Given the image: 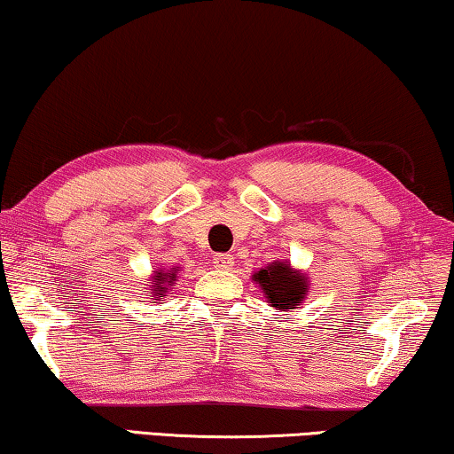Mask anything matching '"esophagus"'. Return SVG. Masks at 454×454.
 Instances as JSON below:
<instances>
[{
    "label": "esophagus",
    "instance_id": "34e87169",
    "mask_svg": "<svg viewBox=\"0 0 454 454\" xmlns=\"http://www.w3.org/2000/svg\"><path fill=\"white\" fill-rule=\"evenodd\" d=\"M214 267H218V270H224V271L232 270V267H234V257H232V254H228V253L215 254V257H214Z\"/></svg>",
    "mask_w": 454,
    "mask_h": 454
}]
</instances>
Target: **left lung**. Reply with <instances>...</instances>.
<instances>
[{
    "mask_svg": "<svg viewBox=\"0 0 454 454\" xmlns=\"http://www.w3.org/2000/svg\"><path fill=\"white\" fill-rule=\"evenodd\" d=\"M253 279L261 286L267 302L276 310L300 309V302L309 294L306 276L292 270L288 261H276V263L263 267L254 273Z\"/></svg>",
    "mask_w": 454,
    "mask_h": 454,
    "instance_id": "left-lung-1",
    "label": "left lung"
}]
</instances>
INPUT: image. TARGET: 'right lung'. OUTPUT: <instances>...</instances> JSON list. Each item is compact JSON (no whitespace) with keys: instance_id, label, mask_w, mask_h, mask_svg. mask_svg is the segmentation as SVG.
Masks as SVG:
<instances>
[{"instance_id":"add662e5","label":"right lung","mask_w":454,"mask_h":454,"mask_svg":"<svg viewBox=\"0 0 454 454\" xmlns=\"http://www.w3.org/2000/svg\"><path fill=\"white\" fill-rule=\"evenodd\" d=\"M176 267H172L170 271H162V270H158V271H154V278L150 279L152 284V294H154V300H160L166 292H168V286H172V282H175L176 279Z\"/></svg>"}]
</instances>
